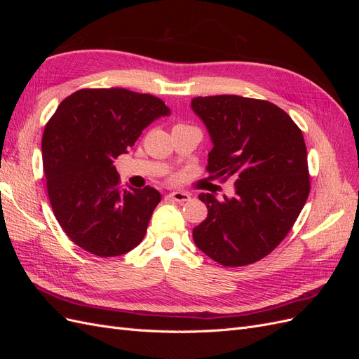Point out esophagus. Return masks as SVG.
<instances>
[{
  "label": "esophagus",
  "mask_w": 359,
  "mask_h": 359,
  "mask_svg": "<svg viewBox=\"0 0 359 359\" xmlns=\"http://www.w3.org/2000/svg\"><path fill=\"white\" fill-rule=\"evenodd\" d=\"M169 198L172 201L178 202V203H184V202L190 201V194L189 193H184V191H173V193L169 194Z\"/></svg>",
  "instance_id": "obj_1"
}]
</instances>
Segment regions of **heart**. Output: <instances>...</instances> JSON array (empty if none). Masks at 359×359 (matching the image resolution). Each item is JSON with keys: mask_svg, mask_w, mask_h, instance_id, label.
<instances>
[{"mask_svg": "<svg viewBox=\"0 0 359 359\" xmlns=\"http://www.w3.org/2000/svg\"><path fill=\"white\" fill-rule=\"evenodd\" d=\"M178 126H182V124H178Z\"/></svg>", "mask_w": 359, "mask_h": 359, "instance_id": "obj_1", "label": "heart"}]
</instances>
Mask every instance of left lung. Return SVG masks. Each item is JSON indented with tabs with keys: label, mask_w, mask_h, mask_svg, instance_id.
Returning a JSON list of instances; mask_svg holds the SVG:
<instances>
[{
	"label": "left lung",
	"mask_w": 359,
	"mask_h": 359,
	"mask_svg": "<svg viewBox=\"0 0 359 359\" xmlns=\"http://www.w3.org/2000/svg\"><path fill=\"white\" fill-rule=\"evenodd\" d=\"M211 136L208 170L235 180L232 198L201 193L208 217L193 229L199 250L223 266H244L285 240L310 193L299 127L274 103L241 95L194 97Z\"/></svg>",
	"instance_id": "8db88e82"
}]
</instances>
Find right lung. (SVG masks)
Masks as SVG:
<instances>
[{
    "mask_svg": "<svg viewBox=\"0 0 359 359\" xmlns=\"http://www.w3.org/2000/svg\"><path fill=\"white\" fill-rule=\"evenodd\" d=\"M158 97L126 88H85L66 97L41 139L52 211L62 231L100 257L128 253L144 240L161 194L121 189L114 160L142 130L169 115Z\"/></svg>",
    "mask_w": 359,
    "mask_h": 359,
    "instance_id": "1",
    "label": "right lung"
}]
</instances>
